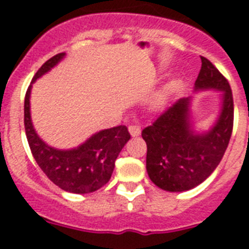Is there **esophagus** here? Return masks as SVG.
<instances>
[{
	"instance_id": "esophagus-1",
	"label": "esophagus",
	"mask_w": 249,
	"mask_h": 249,
	"mask_svg": "<svg viewBox=\"0 0 249 249\" xmlns=\"http://www.w3.org/2000/svg\"><path fill=\"white\" fill-rule=\"evenodd\" d=\"M128 131L132 137H137V136L141 135V127L137 126V124H131L128 127Z\"/></svg>"
}]
</instances>
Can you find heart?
<instances>
[{"mask_svg": "<svg viewBox=\"0 0 249 249\" xmlns=\"http://www.w3.org/2000/svg\"><path fill=\"white\" fill-rule=\"evenodd\" d=\"M158 100H160V101L162 100V96H160H160H158Z\"/></svg>", "mask_w": 249, "mask_h": 249, "instance_id": "obj_1", "label": "heart"}]
</instances>
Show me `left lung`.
<instances>
[{
    "mask_svg": "<svg viewBox=\"0 0 249 249\" xmlns=\"http://www.w3.org/2000/svg\"><path fill=\"white\" fill-rule=\"evenodd\" d=\"M195 82V92L221 91L214 124L197 132L191 121L192 98H181L142 131L147 143L146 168L151 181L168 192L192 190L212 175L230 143L233 97L230 83L206 57Z\"/></svg>",
    "mask_w": 249,
    "mask_h": 249,
    "instance_id": "left-lung-1",
    "label": "left lung"
}]
</instances>
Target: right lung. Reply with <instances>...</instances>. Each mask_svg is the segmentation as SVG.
Returning a JSON list of instances; mask_svg holds the SVG:
<instances>
[{
    "instance_id": "add662e5",
    "label": "right lung",
    "mask_w": 249,
    "mask_h": 249,
    "mask_svg": "<svg viewBox=\"0 0 249 249\" xmlns=\"http://www.w3.org/2000/svg\"><path fill=\"white\" fill-rule=\"evenodd\" d=\"M66 53L46 61L32 78L25 97V129L32 156L45 175L61 190L70 193H91L111 178L114 162L131 138L126 126L102 129L76 148L58 149L39 138L31 120L30 97L32 83L58 65Z\"/></svg>"
}]
</instances>
